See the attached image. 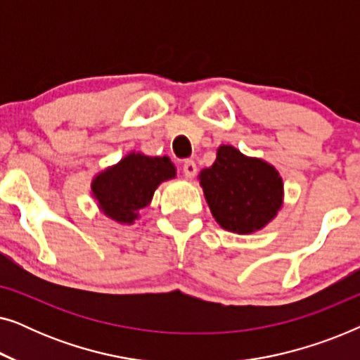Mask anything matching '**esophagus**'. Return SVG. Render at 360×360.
<instances>
[{
  "instance_id": "obj_1",
  "label": "esophagus",
  "mask_w": 360,
  "mask_h": 360,
  "mask_svg": "<svg viewBox=\"0 0 360 360\" xmlns=\"http://www.w3.org/2000/svg\"><path fill=\"white\" fill-rule=\"evenodd\" d=\"M196 164L193 160H185V164H184V174H185V176L186 179H193V176L196 175Z\"/></svg>"
}]
</instances>
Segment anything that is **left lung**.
I'll return each instance as SVG.
<instances>
[{
    "mask_svg": "<svg viewBox=\"0 0 360 360\" xmlns=\"http://www.w3.org/2000/svg\"><path fill=\"white\" fill-rule=\"evenodd\" d=\"M206 203L221 228L250 234L272 221L283 205L278 170L233 146H219L216 160L198 175Z\"/></svg>",
    "mask_w": 360,
    "mask_h": 360,
    "instance_id": "obj_1",
    "label": "left lung"
}]
</instances>
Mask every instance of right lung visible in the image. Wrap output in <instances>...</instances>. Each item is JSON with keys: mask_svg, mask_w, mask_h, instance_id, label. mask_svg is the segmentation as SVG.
<instances>
[{"mask_svg": "<svg viewBox=\"0 0 360 360\" xmlns=\"http://www.w3.org/2000/svg\"><path fill=\"white\" fill-rule=\"evenodd\" d=\"M175 175V165L167 155L131 152L93 179L91 195L103 214L120 224H132L139 211L150 205L157 186Z\"/></svg>", "mask_w": 360, "mask_h": 360, "instance_id": "add662e5", "label": "right lung"}]
</instances>
